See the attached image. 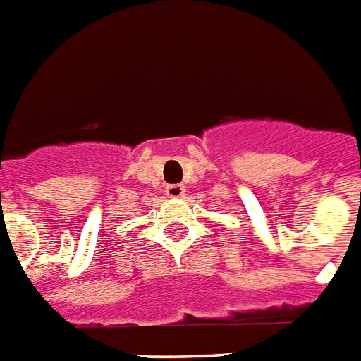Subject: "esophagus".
Instances as JSON below:
<instances>
[{"mask_svg": "<svg viewBox=\"0 0 361 361\" xmlns=\"http://www.w3.org/2000/svg\"><path fill=\"white\" fill-rule=\"evenodd\" d=\"M165 195L169 198H180V196L185 195V187L180 185V183H174V185H166Z\"/></svg>", "mask_w": 361, "mask_h": 361, "instance_id": "esophagus-1", "label": "esophagus"}]
</instances>
